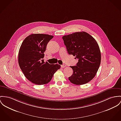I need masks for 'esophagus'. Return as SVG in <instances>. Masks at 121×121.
Segmentation results:
<instances>
[{"instance_id": "1", "label": "esophagus", "mask_w": 121, "mask_h": 121, "mask_svg": "<svg viewBox=\"0 0 121 121\" xmlns=\"http://www.w3.org/2000/svg\"><path fill=\"white\" fill-rule=\"evenodd\" d=\"M66 67V65H61V67L62 68H65Z\"/></svg>"}]
</instances>
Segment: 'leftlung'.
I'll return each instance as SVG.
<instances>
[{"mask_svg":"<svg viewBox=\"0 0 121 121\" xmlns=\"http://www.w3.org/2000/svg\"><path fill=\"white\" fill-rule=\"evenodd\" d=\"M63 39L69 55L78 59L69 81L77 85L87 83L96 74L101 62V53L96 40L85 32H75L64 36Z\"/></svg>","mask_w":121,"mask_h":121,"instance_id":"1","label":"left lung"}]
</instances>
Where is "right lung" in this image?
Instances as JSON below:
<instances>
[{
    "label": "right lung",
    "instance_id": "1",
    "mask_svg": "<svg viewBox=\"0 0 121 121\" xmlns=\"http://www.w3.org/2000/svg\"><path fill=\"white\" fill-rule=\"evenodd\" d=\"M53 37L46 34H31L24 39L20 48L19 65L27 79L33 83H48L60 68L58 64L51 65L42 59L47 45Z\"/></svg>",
    "mask_w": 121,
    "mask_h": 121
}]
</instances>
